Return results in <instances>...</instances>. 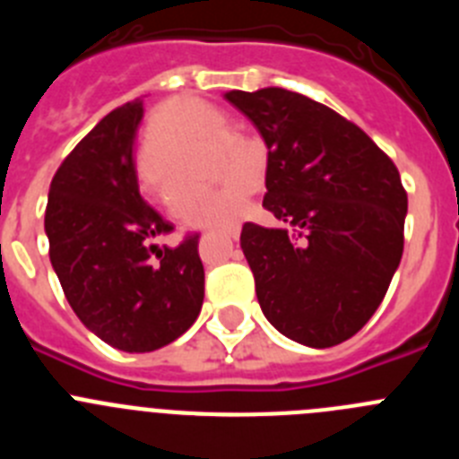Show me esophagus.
I'll return each instance as SVG.
<instances>
[{"label": "esophagus", "mask_w": 459, "mask_h": 459, "mask_svg": "<svg viewBox=\"0 0 459 459\" xmlns=\"http://www.w3.org/2000/svg\"><path fill=\"white\" fill-rule=\"evenodd\" d=\"M222 234H225L227 238H232V241H237V238H238V227H230V230H225V232H222Z\"/></svg>", "instance_id": "esophagus-1"}]
</instances>
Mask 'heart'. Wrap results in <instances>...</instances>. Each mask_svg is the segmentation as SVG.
I'll return each mask as SVG.
<instances>
[{
  "instance_id": "heart-1",
  "label": "heart",
  "mask_w": 459,
  "mask_h": 459,
  "mask_svg": "<svg viewBox=\"0 0 459 459\" xmlns=\"http://www.w3.org/2000/svg\"><path fill=\"white\" fill-rule=\"evenodd\" d=\"M209 142L218 147L216 177L225 184L213 190H186L174 200L172 216L188 227L232 225L241 218L255 188V158L237 149L241 137L227 133L225 117L190 96L165 100L149 121L147 152L137 163L144 190L168 200L188 179L190 153Z\"/></svg>"
}]
</instances>
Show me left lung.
Wrapping results in <instances>:
<instances>
[{"mask_svg":"<svg viewBox=\"0 0 459 459\" xmlns=\"http://www.w3.org/2000/svg\"><path fill=\"white\" fill-rule=\"evenodd\" d=\"M264 137V206L241 248L264 317L294 342L350 340L386 296L404 248L407 190L386 153L326 105L290 89L227 91Z\"/></svg>","mask_w":459,"mask_h":459,"instance_id":"left-lung-1","label":"left lung"}]
</instances>
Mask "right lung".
<instances>
[{
	"label": "right lung",
	"mask_w": 459,
	"mask_h": 459,
	"mask_svg": "<svg viewBox=\"0 0 459 459\" xmlns=\"http://www.w3.org/2000/svg\"><path fill=\"white\" fill-rule=\"evenodd\" d=\"M142 115L135 99L93 126L52 177L46 206L52 269L73 312L103 342L131 354L174 342L204 301L200 234L177 248L153 243L174 227L137 186L133 147Z\"/></svg>",
	"instance_id": "1"
}]
</instances>
